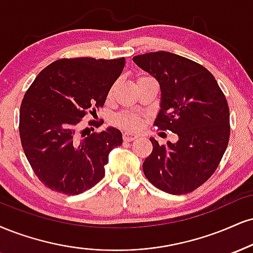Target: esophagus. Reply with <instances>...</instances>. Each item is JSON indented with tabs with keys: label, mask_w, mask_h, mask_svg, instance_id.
<instances>
[{
	"label": "esophagus",
	"mask_w": 253,
	"mask_h": 253,
	"mask_svg": "<svg viewBox=\"0 0 253 253\" xmlns=\"http://www.w3.org/2000/svg\"><path fill=\"white\" fill-rule=\"evenodd\" d=\"M138 138V135L134 134V133H130V132H125L124 133V140L125 141H132V140H135Z\"/></svg>",
	"instance_id": "1"
}]
</instances>
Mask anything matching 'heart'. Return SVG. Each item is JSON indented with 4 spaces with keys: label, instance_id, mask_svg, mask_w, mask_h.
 Instances as JSON below:
<instances>
[{
    "label": "heart",
    "instance_id": "1",
    "mask_svg": "<svg viewBox=\"0 0 253 253\" xmlns=\"http://www.w3.org/2000/svg\"><path fill=\"white\" fill-rule=\"evenodd\" d=\"M114 123L118 126L128 130H136L141 127V118L136 114H123L115 118Z\"/></svg>",
    "mask_w": 253,
    "mask_h": 253
}]
</instances>
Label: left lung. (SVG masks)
<instances>
[{"label": "left lung", "instance_id": "left-lung-1", "mask_svg": "<svg viewBox=\"0 0 253 253\" xmlns=\"http://www.w3.org/2000/svg\"><path fill=\"white\" fill-rule=\"evenodd\" d=\"M157 79L160 112L154 126L179 136L167 145L151 138L153 151L142 164L151 184L169 194L202 186L219 166L230 139V109L213 75L205 67L169 51L133 57Z\"/></svg>", "mask_w": 253, "mask_h": 253}]
</instances>
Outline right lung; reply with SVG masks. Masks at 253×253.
Returning <instances> with one entry per match:
<instances>
[{
  "mask_svg": "<svg viewBox=\"0 0 253 253\" xmlns=\"http://www.w3.org/2000/svg\"><path fill=\"white\" fill-rule=\"evenodd\" d=\"M125 62V57L60 59L27 89L20 108L21 144L35 175L51 191L75 196L105 175L109 152L123 144V134L109 127L84 136L78 126L103 107Z\"/></svg>",
  "mask_w": 253,
  "mask_h": 253,
  "instance_id": "right-lung-1",
  "label": "right lung"
}]
</instances>
